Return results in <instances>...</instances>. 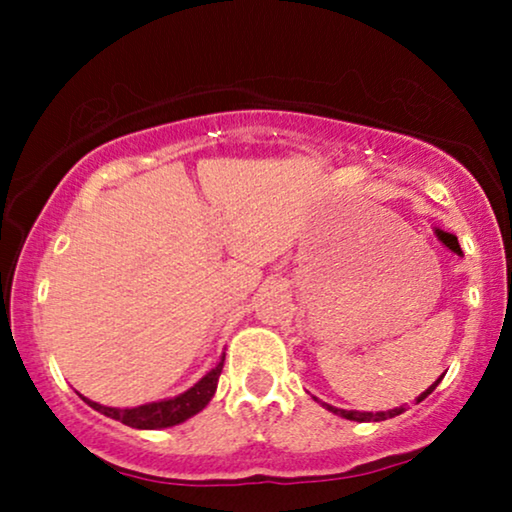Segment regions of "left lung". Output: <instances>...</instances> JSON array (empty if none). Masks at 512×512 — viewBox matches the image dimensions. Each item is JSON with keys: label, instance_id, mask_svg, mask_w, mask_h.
Returning <instances> with one entry per match:
<instances>
[{"label": "left lung", "instance_id": "obj_1", "mask_svg": "<svg viewBox=\"0 0 512 512\" xmlns=\"http://www.w3.org/2000/svg\"><path fill=\"white\" fill-rule=\"evenodd\" d=\"M438 382H440V380H438ZM438 382L431 384V387L426 389L424 394L417 398V403H422L424 398L429 396L431 391L438 387ZM324 405H326V403H324ZM326 408L331 410V412H335V415H340V417H345V419H352V422H382V419L396 417V415H401V412H405V408H394V410H389V412H356V410H340V408H333V405H326Z\"/></svg>", "mask_w": 512, "mask_h": 512}]
</instances>
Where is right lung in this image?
<instances>
[{
	"mask_svg": "<svg viewBox=\"0 0 512 512\" xmlns=\"http://www.w3.org/2000/svg\"><path fill=\"white\" fill-rule=\"evenodd\" d=\"M223 361H226V356H223L219 366L209 370V373L202 377L195 387H191L186 394H181L177 398H170V401L146 403V405H139V408H125V410L107 408V405L93 403L88 401V398H83V401H86L90 408L102 412V415L118 419V422H123L125 426H132V429H167V426L186 422L188 417H193L195 412H200L209 401H212L216 384H219V375L223 370Z\"/></svg>",
	"mask_w": 512,
	"mask_h": 512,
	"instance_id": "1",
	"label": "right lung"
}]
</instances>
